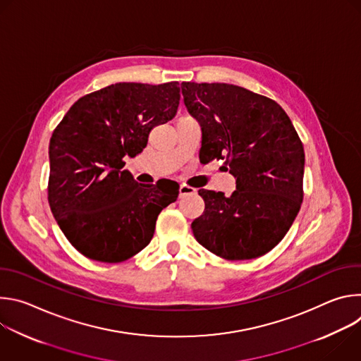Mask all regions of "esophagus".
<instances>
[{"label":"esophagus","instance_id":"obj_1","mask_svg":"<svg viewBox=\"0 0 361 361\" xmlns=\"http://www.w3.org/2000/svg\"><path fill=\"white\" fill-rule=\"evenodd\" d=\"M195 188H192V187H190V185H187V184H181L180 185V197H183V195H187V194H195Z\"/></svg>","mask_w":361,"mask_h":361}]
</instances>
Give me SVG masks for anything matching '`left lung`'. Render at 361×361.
Instances as JSON below:
<instances>
[{"instance_id":"left-lung-1","label":"left lung","mask_w":361,"mask_h":361,"mask_svg":"<svg viewBox=\"0 0 361 361\" xmlns=\"http://www.w3.org/2000/svg\"><path fill=\"white\" fill-rule=\"evenodd\" d=\"M188 113L201 126L200 159L224 160L235 191L198 190L204 213L195 240L226 260H251L287 234L302 202V142L277 102L238 85L181 82Z\"/></svg>"}]
</instances>
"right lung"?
Segmentation results:
<instances>
[{"label":"right lung","instance_id":"1","mask_svg":"<svg viewBox=\"0 0 361 361\" xmlns=\"http://www.w3.org/2000/svg\"><path fill=\"white\" fill-rule=\"evenodd\" d=\"M177 81L117 82L77 99L49 140L48 202L61 231L87 259L121 263L152 238L178 187L138 184L124 167L149 131L173 120ZM161 188L160 192L158 188Z\"/></svg>","mask_w":361,"mask_h":361}]
</instances>
